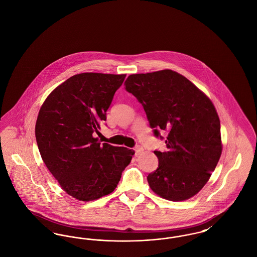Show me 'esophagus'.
Segmentation results:
<instances>
[{"mask_svg": "<svg viewBox=\"0 0 257 257\" xmlns=\"http://www.w3.org/2000/svg\"><path fill=\"white\" fill-rule=\"evenodd\" d=\"M143 151H144V148H143V147H141V146H137V147H135V154H136V156H138V155L142 154V153H143Z\"/></svg>", "mask_w": 257, "mask_h": 257, "instance_id": "obj_1", "label": "esophagus"}]
</instances>
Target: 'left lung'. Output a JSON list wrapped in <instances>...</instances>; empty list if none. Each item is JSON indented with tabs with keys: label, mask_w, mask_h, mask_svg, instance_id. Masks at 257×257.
Instances as JSON below:
<instances>
[{
	"label": "left lung",
	"mask_w": 257,
	"mask_h": 257,
	"mask_svg": "<svg viewBox=\"0 0 257 257\" xmlns=\"http://www.w3.org/2000/svg\"><path fill=\"white\" fill-rule=\"evenodd\" d=\"M125 89L143 105L156 138L167 134V149L155 150L159 165L147 176L151 190L171 201L186 200L207 183L221 154L220 118L211 100L170 69L130 75Z\"/></svg>",
	"instance_id": "1"
}]
</instances>
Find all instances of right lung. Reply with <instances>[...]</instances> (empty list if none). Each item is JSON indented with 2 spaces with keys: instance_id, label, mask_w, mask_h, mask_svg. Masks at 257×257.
Listing matches in <instances>:
<instances>
[{
  "instance_id": "add662e5",
  "label": "right lung",
  "mask_w": 257,
  "mask_h": 257,
  "mask_svg": "<svg viewBox=\"0 0 257 257\" xmlns=\"http://www.w3.org/2000/svg\"><path fill=\"white\" fill-rule=\"evenodd\" d=\"M125 77L74 75L50 93L39 110L36 139L41 158L62 190L79 200L110 194L134 155L133 149L94 138Z\"/></svg>"
}]
</instances>
